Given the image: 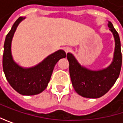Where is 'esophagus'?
I'll return each instance as SVG.
<instances>
[{
	"label": "esophagus",
	"mask_w": 123,
	"mask_h": 123,
	"mask_svg": "<svg viewBox=\"0 0 123 123\" xmlns=\"http://www.w3.org/2000/svg\"><path fill=\"white\" fill-rule=\"evenodd\" d=\"M64 50H65L66 53H68V52H70L71 50V48L70 47H65L64 48Z\"/></svg>",
	"instance_id": "esophagus-1"
}]
</instances>
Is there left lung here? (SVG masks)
<instances>
[{
  "label": "left lung",
  "mask_w": 123,
  "mask_h": 123,
  "mask_svg": "<svg viewBox=\"0 0 123 123\" xmlns=\"http://www.w3.org/2000/svg\"><path fill=\"white\" fill-rule=\"evenodd\" d=\"M108 27L113 34L115 42L111 63L106 68L92 70L81 65L71 53H67L70 75L76 92L84 98H98L107 93L118 78L122 66L120 40L118 33L109 21Z\"/></svg>",
  "instance_id": "1"
}]
</instances>
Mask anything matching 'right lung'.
<instances>
[{
	"label": "right lung",
	"instance_id": "right-lung-1",
	"mask_svg": "<svg viewBox=\"0 0 123 123\" xmlns=\"http://www.w3.org/2000/svg\"><path fill=\"white\" fill-rule=\"evenodd\" d=\"M25 18H18L6 37L3 69L8 82L15 91L23 95H34L46 89L55 65L59 59L66 57V53L63 50H59L48 56L38 64L28 68L17 64L12 55V41L18 25Z\"/></svg>",
	"mask_w": 123,
	"mask_h": 123
}]
</instances>
